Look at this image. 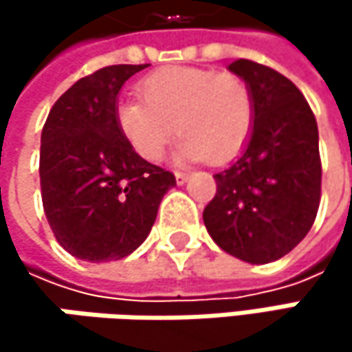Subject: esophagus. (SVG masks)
Instances as JSON below:
<instances>
[{
	"label": "esophagus",
	"instance_id": "34e87169",
	"mask_svg": "<svg viewBox=\"0 0 352 352\" xmlns=\"http://www.w3.org/2000/svg\"><path fill=\"white\" fill-rule=\"evenodd\" d=\"M189 179V173H183V171H175V181L179 185H183L185 181Z\"/></svg>",
	"mask_w": 352,
	"mask_h": 352
}]
</instances>
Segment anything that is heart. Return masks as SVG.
I'll return each mask as SVG.
<instances>
[{
	"instance_id": "obj_1",
	"label": "heart",
	"mask_w": 352,
	"mask_h": 352,
	"mask_svg": "<svg viewBox=\"0 0 352 352\" xmlns=\"http://www.w3.org/2000/svg\"><path fill=\"white\" fill-rule=\"evenodd\" d=\"M143 100L116 107L118 128L146 161H159L177 132V161L234 159L252 128V96L243 77L197 67H165L138 83Z\"/></svg>"
}]
</instances>
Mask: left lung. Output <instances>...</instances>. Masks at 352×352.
Masks as SVG:
<instances>
[{
	"label": "left lung",
	"instance_id": "8db88e82",
	"mask_svg": "<svg viewBox=\"0 0 352 352\" xmlns=\"http://www.w3.org/2000/svg\"><path fill=\"white\" fill-rule=\"evenodd\" d=\"M228 69L252 96V132L243 155L216 173L204 224L228 254L263 265L310 232L320 206L318 124L302 91L281 73L248 58Z\"/></svg>",
	"mask_w": 352,
	"mask_h": 352
}]
</instances>
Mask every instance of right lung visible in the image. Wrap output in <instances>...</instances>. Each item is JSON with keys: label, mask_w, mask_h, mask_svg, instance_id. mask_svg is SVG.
<instances>
[{"label": "right lung", "mask_w": 352, "mask_h": 352, "mask_svg": "<svg viewBox=\"0 0 352 352\" xmlns=\"http://www.w3.org/2000/svg\"><path fill=\"white\" fill-rule=\"evenodd\" d=\"M148 65L104 67L71 85L40 136L46 220L67 252L118 261L142 245L175 175L144 161L118 128L122 85Z\"/></svg>", "instance_id": "right-lung-1"}]
</instances>
